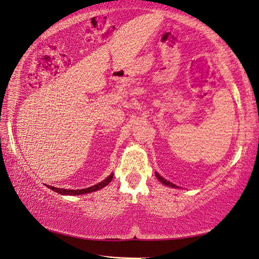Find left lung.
I'll list each match as a JSON object with an SVG mask.
<instances>
[{"instance_id": "left-lung-1", "label": "left lung", "mask_w": 259, "mask_h": 259, "mask_svg": "<svg viewBox=\"0 0 259 259\" xmlns=\"http://www.w3.org/2000/svg\"><path fill=\"white\" fill-rule=\"evenodd\" d=\"M156 177H157V179L160 181L161 184H163V185H166V186H168V187H171V188H179L178 186H176V185H174L172 183H170V181H168V180H166L164 178H162L160 175H159L158 172H156Z\"/></svg>"}]
</instances>
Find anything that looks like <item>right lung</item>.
<instances>
[{"mask_svg":"<svg viewBox=\"0 0 259 259\" xmlns=\"http://www.w3.org/2000/svg\"><path fill=\"white\" fill-rule=\"evenodd\" d=\"M112 178H113V174H110V176H108L106 179L102 180L101 183H99V184H97L95 186H91V187H89V188H84V189H74V190H72V189H62V188H56V187L48 186V185H47V187H48V188L52 189L53 191L58 192V194H60V195H70V196H73L74 195V196H78V195L89 194V192L97 191L99 189L103 188V187H106L110 183V181L112 180Z\"/></svg>","mask_w":259,"mask_h":259,"instance_id":"right-lung-1","label":"right lung"}]
</instances>
